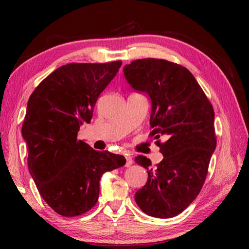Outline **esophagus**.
Segmentation results:
<instances>
[{
	"mask_svg": "<svg viewBox=\"0 0 249 249\" xmlns=\"http://www.w3.org/2000/svg\"><path fill=\"white\" fill-rule=\"evenodd\" d=\"M125 158H126L125 167H130L131 165H133V162H134V160H133V157H131V156H130V155H128V154H126V155H125Z\"/></svg>",
	"mask_w": 249,
	"mask_h": 249,
	"instance_id": "esophagus-1",
	"label": "esophagus"
}]
</instances>
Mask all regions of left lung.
Here are the masks:
<instances>
[{
  "mask_svg": "<svg viewBox=\"0 0 249 249\" xmlns=\"http://www.w3.org/2000/svg\"><path fill=\"white\" fill-rule=\"evenodd\" d=\"M123 71L131 88L150 96V136L163 155L155 168L143 155L135 158L147 170L136 203L153 217H174L204 184L216 147L214 109L193 73L177 63L149 57L133 61ZM160 136L166 139L162 144Z\"/></svg>",
  "mask_w": 249,
  "mask_h": 249,
  "instance_id": "left-lung-1",
  "label": "left lung"
}]
</instances>
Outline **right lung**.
<instances>
[{
	"label": "right lung",
	"mask_w": 249,
	"mask_h": 249,
	"mask_svg": "<svg viewBox=\"0 0 249 249\" xmlns=\"http://www.w3.org/2000/svg\"><path fill=\"white\" fill-rule=\"evenodd\" d=\"M121 65V61L63 65L29 98L22 125L29 171L46 203L65 217L91 210L98 200L103 174L126 162L124 156L95 151L77 139Z\"/></svg>",
	"instance_id": "right-lung-1"
}]
</instances>
